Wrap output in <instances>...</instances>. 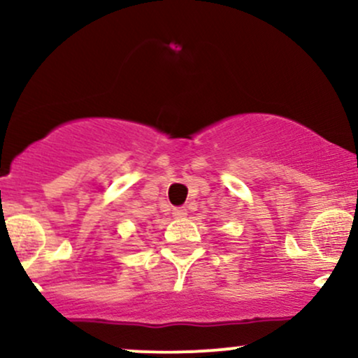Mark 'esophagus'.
Returning <instances> with one entry per match:
<instances>
[{
	"mask_svg": "<svg viewBox=\"0 0 358 358\" xmlns=\"http://www.w3.org/2000/svg\"><path fill=\"white\" fill-rule=\"evenodd\" d=\"M173 215L176 217V219H183V217L187 215V208H185V207H178V208H175V210H173Z\"/></svg>",
	"mask_w": 358,
	"mask_h": 358,
	"instance_id": "obj_1",
	"label": "esophagus"
}]
</instances>
